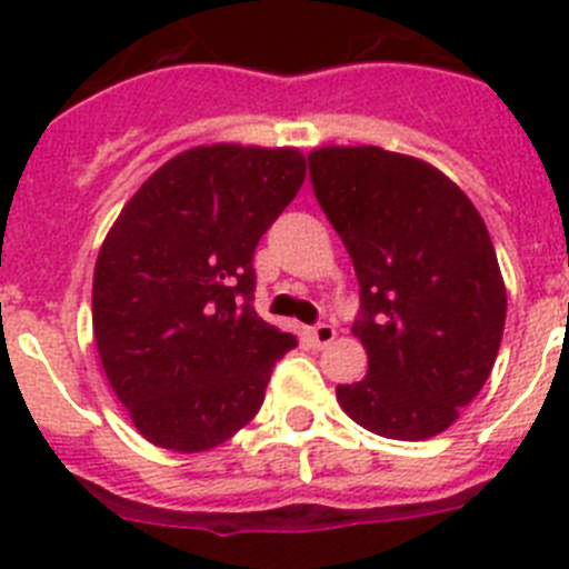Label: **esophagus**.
I'll list each match as a JSON object with an SVG mask.
<instances>
[{
  "label": "esophagus",
  "mask_w": 569,
  "mask_h": 569,
  "mask_svg": "<svg viewBox=\"0 0 569 569\" xmlns=\"http://www.w3.org/2000/svg\"><path fill=\"white\" fill-rule=\"evenodd\" d=\"M308 336L316 347H325L336 339V328L333 325H316V328L308 330Z\"/></svg>",
  "instance_id": "esophagus-1"
}]
</instances>
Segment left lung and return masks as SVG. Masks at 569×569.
Segmentation results:
<instances>
[{"instance_id":"8db88e82","label":"left lung","mask_w":569,"mask_h":569,"mask_svg":"<svg viewBox=\"0 0 569 569\" xmlns=\"http://www.w3.org/2000/svg\"><path fill=\"white\" fill-rule=\"evenodd\" d=\"M308 159L361 288L353 336L367 376L336 387V399L385 439L445 433L485 387L505 333L507 290L485 219L416 156L330 144Z\"/></svg>"}]
</instances>
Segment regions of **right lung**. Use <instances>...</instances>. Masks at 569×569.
I'll return each mask as SVG.
<instances>
[{"label": "right lung", "instance_id": "add662e5", "mask_svg": "<svg viewBox=\"0 0 569 569\" xmlns=\"http://www.w3.org/2000/svg\"><path fill=\"white\" fill-rule=\"evenodd\" d=\"M305 170L296 148H190L136 190L104 236L93 336L116 399L150 445L202 453L259 413L296 336L250 305L253 250Z\"/></svg>", "mask_w": 569, "mask_h": 569}]
</instances>
